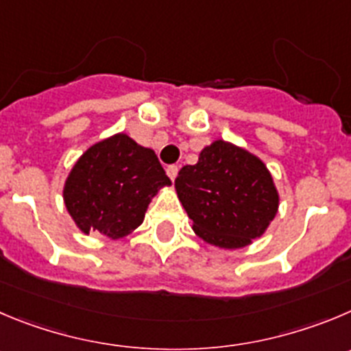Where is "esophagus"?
Returning a JSON list of instances; mask_svg holds the SVG:
<instances>
[{
    "label": "esophagus",
    "instance_id": "1",
    "mask_svg": "<svg viewBox=\"0 0 351 351\" xmlns=\"http://www.w3.org/2000/svg\"><path fill=\"white\" fill-rule=\"evenodd\" d=\"M166 173H168V176H169V180H175L176 178V175H178V166H168V168H166Z\"/></svg>",
    "mask_w": 351,
    "mask_h": 351
}]
</instances>
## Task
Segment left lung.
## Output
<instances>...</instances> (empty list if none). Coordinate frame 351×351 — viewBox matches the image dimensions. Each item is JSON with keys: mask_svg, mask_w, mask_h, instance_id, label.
Here are the masks:
<instances>
[{"mask_svg": "<svg viewBox=\"0 0 351 351\" xmlns=\"http://www.w3.org/2000/svg\"><path fill=\"white\" fill-rule=\"evenodd\" d=\"M175 189L195 235L228 251L261 237L280 204L263 160L221 138L206 145L194 166L180 169Z\"/></svg>", "mask_w": 351, "mask_h": 351, "instance_id": "left-lung-1", "label": "left lung"}]
</instances>
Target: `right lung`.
<instances>
[{
  "mask_svg": "<svg viewBox=\"0 0 351 351\" xmlns=\"http://www.w3.org/2000/svg\"><path fill=\"white\" fill-rule=\"evenodd\" d=\"M169 185L152 149L116 133L81 154L65 178L62 197L83 234L100 232L119 241L143 223L154 195Z\"/></svg>",
  "mask_w": 351,
  "mask_h": 351,
  "instance_id": "obj_1",
  "label": "right lung"
}]
</instances>
